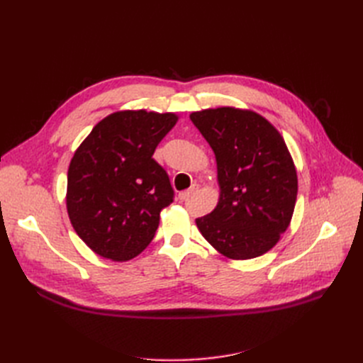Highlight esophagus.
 <instances>
[{
  "label": "esophagus",
  "instance_id": "obj_1",
  "mask_svg": "<svg viewBox=\"0 0 363 363\" xmlns=\"http://www.w3.org/2000/svg\"><path fill=\"white\" fill-rule=\"evenodd\" d=\"M196 189H199V186H192V188H189L188 191H183V192H180L179 194V199L180 200H188L189 199V196L194 194V192H196Z\"/></svg>",
  "mask_w": 363,
  "mask_h": 363
}]
</instances>
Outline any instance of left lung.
<instances>
[{
    "label": "left lung",
    "instance_id": "8db88e82",
    "mask_svg": "<svg viewBox=\"0 0 363 363\" xmlns=\"http://www.w3.org/2000/svg\"><path fill=\"white\" fill-rule=\"evenodd\" d=\"M189 118L215 152L219 184L216 207L196 218V227L228 259L265 255L289 227L298 192L281 135L268 119L242 108H206Z\"/></svg>",
    "mask_w": 363,
    "mask_h": 363
}]
</instances>
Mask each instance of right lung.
I'll return each instance as SVG.
<instances>
[{"instance_id": "add662e5", "label": "right lung", "mask_w": 363, "mask_h": 363, "mask_svg": "<svg viewBox=\"0 0 363 363\" xmlns=\"http://www.w3.org/2000/svg\"><path fill=\"white\" fill-rule=\"evenodd\" d=\"M177 121L175 113L115 112L75 150L67 208L77 235L98 256L125 262L155 238L174 191L152 155Z\"/></svg>"}]
</instances>
